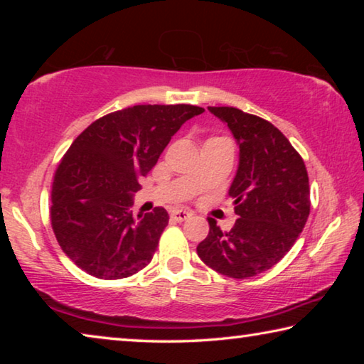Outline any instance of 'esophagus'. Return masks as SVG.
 Masks as SVG:
<instances>
[{"mask_svg": "<svg viewBox=\"0 0 364 364\" xmlns=\"http://www.w3.org/2000/svg\"><path fill=\"white\" fill-rule=\"evenodd\" d=\"M191 215H193V213H191L189 210H173L170 213V217H171V220H175V221H184V220H188Z\"/></svg>", "mask_w": 364, "mask_h": 364, "instance_id": "esophagus-1", "label": "esophagus"}]
</instances>
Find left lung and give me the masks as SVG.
Returning <instances> with one entry per match:
<instances>
[{
  "instance_id": "obj_1",
  "label": "left lung",
  "mask_w": 364,
  "mask_h": 364,
  "mask_svg": "<svg viewBox=\"0 0 364 364\" xmlns=\"http://www.w3.org/2000/svg\"><path fill=\"white\" fill-rule=\"evenodd\" d=\"M228 123L239 144V167L230 188L237 220L210 231L197 245L207 267L245 279L269 269L297 241L310 215V184L304 159L273 123L236 107H208Z\"/></svg>"
}]
</instances>
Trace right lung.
Segmentation results:
<instances>
[{
  "instance_id": "obj_1",
  "label": "right lung",
  "mask_w": 364,
  "mask_h": 364,
  "mask_svg": "<svg viewBox=\"0 0 364 364\" xmlns=\"http://www.w3.org/2000/svg\"><path fill=\"white\" fill-rule=\"evenodd\" d=\"M204 112L191 104L127 107L78 134L54 173L49 208L56 239L70 260L100 279H122L151 263L168 213L132 212L138 180L186 120Z\"/></svg>"
}]
</instances>
